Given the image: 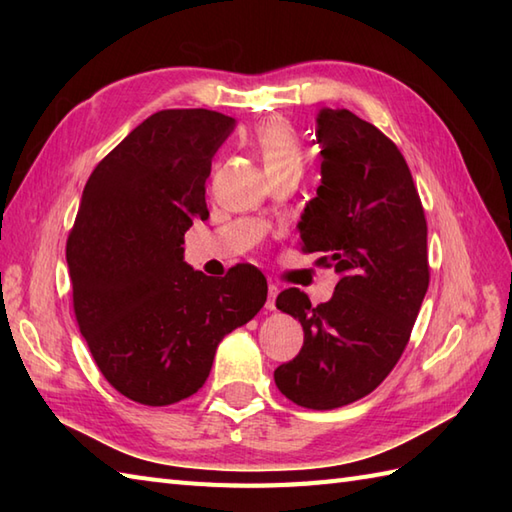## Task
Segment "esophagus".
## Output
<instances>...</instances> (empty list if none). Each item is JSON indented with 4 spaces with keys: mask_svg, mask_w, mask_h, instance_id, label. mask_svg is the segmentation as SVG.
Segmentation results:
<instances>
[{
    "mask_svg": "<svg viewBox=\"0 0 512 512\" xmlns=\"http://www.w3.org/2000/svg\"><path fill=\"white\" fill-rule=\"evenodd\" d=\"M279 295V286L270 284L268 286V301H266V310H275V299Z\"/></svg>",
    "mask_w": 512,
    "mask_h": 512,
    "instance_id": "1",
    "label": "esophagus"
}]
</instances>
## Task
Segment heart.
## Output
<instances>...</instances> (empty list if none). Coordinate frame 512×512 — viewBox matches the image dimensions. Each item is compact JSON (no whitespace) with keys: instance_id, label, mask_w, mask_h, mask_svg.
Masks as SVG:
<instances>
[{"instance_id":"obj_1","label":"heart","mask_w":512,"mask_h":512,"mask_svg":"<svg viewBox=\"0 0 512 512\" xmlns=\"http://www.w3.org/2000/svg\"><path fill=\"white\" fill-rule=\"evenodd\" d=\"M255 149L262 156L266 173L286 167H301V145L292 127L281 118H270L255 129Z\"/></svg>"}]
</instances>
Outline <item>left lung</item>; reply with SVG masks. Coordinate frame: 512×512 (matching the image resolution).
<instances>
[{
    "label": "left lung",
    "instance_id": "obj_1",
    "mask_svg": "<svg viewBox=\"0 0 512 512\" xmlns=\"http://www.w3.org/2000/svg\"><path fill=\"white\" fill-rule=\"evenodd\" d=\"M321 187L297 224L303 253L341 275L330 301L279 292L299 319L301 352L275 369L281 394L306 409H336L383 383L409 343L429 288L427 220L394 140L350 110H321Z\"/></svg>",
    "mask_w": 512,
    "mask_h": 512
}]
</instances>
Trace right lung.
Here are the masks:
<instances>
[{
	"label": "right lung",
	"instance_id": "add662e5",
	"mask_svg": "<svg viewBox=\"0 0 512 512\" xmlns=\"http://www.w3.org/2000/svg\"><path fill=\"white\" fill-rule=\"evenodd\" d=\"M233 127L211 110L156 112L85 182L65 244L74 317L107 383L140 405L193 396L220 341L266 303L255 266L213 279L182 257L184 231L209 215L204 184Z\"/></svg>",
	"mask_w": 512,
	"mask_h": 512
}]
</instances>
